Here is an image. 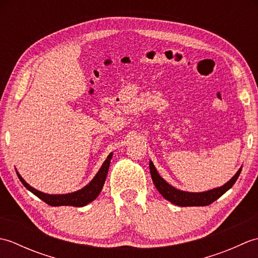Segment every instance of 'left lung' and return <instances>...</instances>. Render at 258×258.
Here are the masks:
<instances>
[{
  "label": "left lung",
  "instance_id": "1",
  "mask_svg": "<svg viewBox=\"0 0 258 258\" xmlns=\"http://www.w3.org/2000/svg\"><path fill=\"white\" fill-rule=\"evenodd\" d=\"M150 171L153 183H154L155 187L165 200L178 206H207L212 204L213 202L220 199L223 194H225L226 191L232 187L235 182H236V179L238 178L240 172H242V167L238 169L237 173L235 174L226 184H224L221 187H216L206 191H201V193H190V191L180 190L175 188L174 186L169 185L166 180L162 178L161 175L157 173L154 164H153L152 161H150Z\"/></svg>",
  "mask_w": 258,
  "mask_h": 258
}]
</instances>
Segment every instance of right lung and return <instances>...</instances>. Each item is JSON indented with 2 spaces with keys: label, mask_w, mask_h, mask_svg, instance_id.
Returning a JSON list of instances; mask_svg holds the SVG:
<instances>
[{
  "label": "right lung",
  "mask_w": 258,
  "mask_h": 258,
  "mask_svg": "<svg viewBox=\"0 0 258 258\" xmlns=\"http://www.w3.org/2000/svg\"><path fill=\"white\" fill-rule=\"evenodd\" d=\"M113 156V153H111L107 156L105 162L103 163V165L101 166L100 171L96 173L91 182L84 186L83 188H81L76 191H73V193H69V194H55V195H51V194H46L43 193V191L37 190L35 188H33L32 186L27 184L25 180L22 178L19 172H16L20 180L22 182L25 187L32 191L33 194L36 195L38 199H41L43 202H45L46 204L51 205V206H75V207H82L85 206L91 203L92 201H94L98 194L101 193V190L103 188V185L105 183V179L107 176V172H108V167H109V163H111V158Z\"/></svg>",
  "instance_id": "1"
}]
</instances>
